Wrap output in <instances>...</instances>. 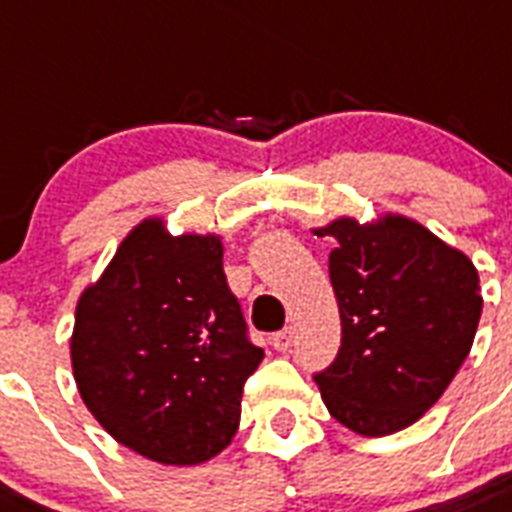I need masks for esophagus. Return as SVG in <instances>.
Returning <instances> with one entry per match:
<instances>
[{
	"instance_id": "34e87169",
	"label": "esophagus",
	"mask_w": 512,
	"mask_h": 512,
	"mask_svg": "<svg viewBox=\"0 0 512 512\" xmlns=\"http://www.w3.org/2000/svg\"><path fill=\"white\" fill-rule=\"evenodd\" d=\"M294 344V328H284V331H276L273 334V347L278 352H289Z\"/></svg>"
}]
</instances>
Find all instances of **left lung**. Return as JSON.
Here are the masks:
<instances>
[{
    "label": "left lung",
    "instance_id": "left-lung-1",
    "mask_svg": "<svg viewBox=\"0 0 512 512\" xmlns=\"http://www.w3.org/2000/svg\"><path fill=\"white\" fill-rule=\"evenodd\" d=\"M328 273L339 302L342 347L313 373L328 413L363 436L421 418L471 352L481 318L479 273L415 220L386 215L360 226L334 220Z\"/></svg>",
    "mask_w": 512,
    "mask_h": 512
}]
</instances>
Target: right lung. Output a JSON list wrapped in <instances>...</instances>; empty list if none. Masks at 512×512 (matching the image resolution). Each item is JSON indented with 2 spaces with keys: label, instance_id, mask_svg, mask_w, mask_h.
I'll return each instance as SVG.
<instances>
[{
  "label": "right lung",
  "instance_id": "right-lung-1",
  "mask_svg": "<svg viewBox=\"0 0 512 512\" xmlns=\"http://www.w3.org/2000/svg\"><path fill=\"white\" fill-rule=\"evenodd\" d=\"M263 355L218 236H168L152 218L81 294L70 342L91 415L123 447L165 465L205 463L228 447Z\"/></svg>",
  "mask_w": 512,
  "mask_h": 512
}]
</instances>
